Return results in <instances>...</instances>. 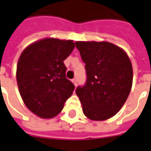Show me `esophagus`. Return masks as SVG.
I'll list each match as a JSON object with an SVG mask.
<instances>
[{
    "label": "esophagus",
    "instance_id": "esophagus-1",
    "mask_svg": "<svg viewBox=\"0 0 151 151\" xmlns=\"http://www.w3.org/2000/svg\"><path fill=\"white\" fill-rule=\"evenodd\" d=\"M72 82H73V83L74 84V86H77V79L76 78H73V79L72 80Z\"/></svg>",
    "mask_w": 151,
    "mask_h": 151
}]
</instances>
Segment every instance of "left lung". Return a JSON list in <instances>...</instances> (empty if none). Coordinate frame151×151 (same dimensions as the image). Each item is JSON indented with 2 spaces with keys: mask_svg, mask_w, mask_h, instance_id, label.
Segmentation results:
<instances>
[{
  "mask_svg": "<svg viewBox=\"0 0 151 151\" xmlns=\"http://www.w3.org/2000/svg\"><path fill=\"white\" fill-rule=\"evenodd\" d=\"M85 63L87 83L78 87L83 114L93 121H105L116 114L131 93L132 62L126 51L107 41H77Z\"/></svg>",
  "mask_w": 151,
  "mask_h": 151,
  "instance_id": "obj_1",
  "label": "left lung"
}]
</instances>
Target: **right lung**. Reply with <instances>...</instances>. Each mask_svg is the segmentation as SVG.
<instances>
[{
  "instance_id": "add662e5",
  "label": "right lung",
  "mask_w": 151,
  "mask_h": 151,
  "mask_svg": "<svg viewBox=\"0 0 151 151\" xmlns=\"http://www.w3.org/2000/svg\"><path fill=\"white\" fill-rule=\"evenodd\" d=\"M75 47L71 40L45 38L30 44L19 56L16 80L21 98L31 112L43 119L58 115L73 94L63 61Z\"/></svg>"
}]
</instances>
